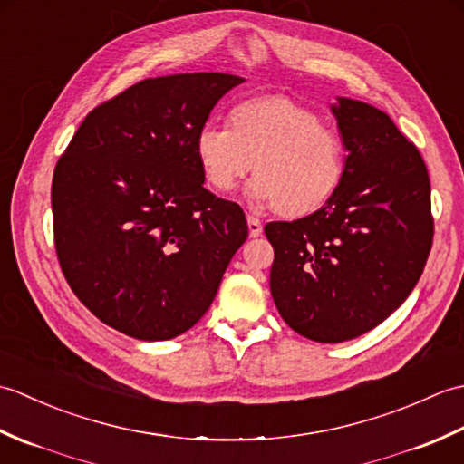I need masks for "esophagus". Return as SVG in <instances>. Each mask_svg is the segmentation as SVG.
Instances as JSON below:
<instances>
[{
    "label": "esophagus",
    "mask_w": 464,
    "mask_h": 464,
    "mask_svg": "<svg viewBox=\"0 0 464 464\" xmlns=\"http://www.w3.org/2000/svg\"><path fill=\"white\" fill-rule=\"evenodd\" d=\"M247 225H249V237H259L263 233V223L255 217H247Z\"/></svg>",
    "instance_id": "obj_1"
}]
</instances>
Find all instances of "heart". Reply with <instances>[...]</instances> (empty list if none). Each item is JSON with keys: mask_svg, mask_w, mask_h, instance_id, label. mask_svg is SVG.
<instances>
[{"mask_svg": "<svg viewBox=\"0 0 464 464\" xmlns=\"http://www.w3.org/2000/svg\"><path fill=\"white\" fill-rule=\"evenodd\" d=\"M227 123L229 130L205 125L195 135V160L213 191H233L253 169L251 199L289 219L314 215L339 191L344 143L307 107L257 95L235 105Z\"/></svg>", "mask_w": 464, "mask_h": 464, "instance_id": "b5f03b06", "label": "heart"}]
</instances>
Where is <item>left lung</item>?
<instances>
[{
	"label": "left lung",
	"mask_w": 464,
	"mask_h": 464,
	"mask_svg": "<svg viewBox=\"0 0 464 464\" xmlns=\"http://www.w3.org/2000/svg\"><path fill=\"white\" fill-rule=\"evenodd\" d=\"M347 151L333 199L314 215L265 227L271 295L283 321L343 343L391 317L419 283L432 245L430 181L419 150L364 102L331 105Z\"/></svg>",
	"instance_id": "8db88e82"
}]
</instances>
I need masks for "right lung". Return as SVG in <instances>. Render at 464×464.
Wrapping results in <instances>:
<instances>
[{
    "mask_svg": "<svg viewBox=\"0 0 464 464\" xmlns=\"http://www.w3.org/2000/svg\"><path fill=\"white\" fill-rule=\"evenodd\" d=\"M245 80L175 73L131 85L85 117L52 183L59 265L87 309L127 337L189 331L247 239L237 203L203 187L195 135Z\"/></svg>",
    "mask_w": 464,
    "mask_h": 464,
    "instance_id": "obj_1",
    "label": "right lung"
}]
</instances>
